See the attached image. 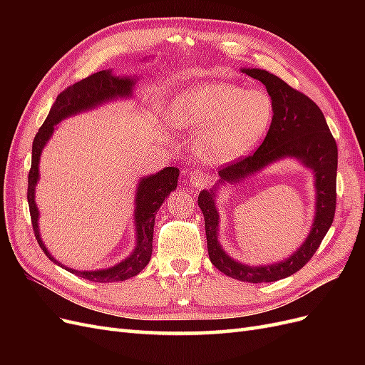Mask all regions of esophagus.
I'll return each mask as SVG.
<instances>
[{"mask_svg":"<svg viewBox=\"0 0 365 365\" xmlns=\"http://www.w3.org/2000/svg\"><path fill=\"white\" fill-rule=\"evenodd\" d=\"M189 182L192 184V187H195V189H201V187H204L210 182V178L205 173H202L200 170H195L189 176Z\"/></svg>","mask_w":365,"mask_h":365,"instance_id":"34e87169","label":"esophagus"}]
</instances>
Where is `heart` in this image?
Wrapping results in <instances>:
<instances>
[{
	"mask_svg": "<svg viewBox=\"0 0 365 365\" xmlns=\"http://www.w3.org/2000/svg\"><path fill=\"white\" fill-rule=\"evenodd\" d=\"M172 123L196 132L195 150L207 164L233 163L267 135L274 103L268 93L231 82L187 88L170 106Z\"/></svg>",
	"mask_w": 365,
	"mask_h": 365,
	"instance_id": "b5f03b06",
	"label": "heart"
}]
</instances>
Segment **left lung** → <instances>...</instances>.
I'll return each instance as SVG.
<instances>
[{
  "mask_svg": "<svg viewBox=\"0 0 365 365\" xmlns=\"http://www.w3.org/2000/svg\"><path fill=\"white\" fill-rule=\"evenodd\" d=\"M262 82L274 103L272 123L254 155L219 170V180L210 190H201L197 205L205 220L208 257L231 279L248 283H269L289 277L311 260L334 222L336 205L338 149L326 118L311 98L295 91L284 81L267 70L240 68ZM294 159L314 175L316 213L304 244L288 258L267 265H248L231 258L218 242L217 196L222 186L252 178L269 165Z\"/></svg>",
  "mask_w": 365,
  "mask_h": 365,
  "instance_id": "obj_1",
  "label": "left lung"
}]
</instances>
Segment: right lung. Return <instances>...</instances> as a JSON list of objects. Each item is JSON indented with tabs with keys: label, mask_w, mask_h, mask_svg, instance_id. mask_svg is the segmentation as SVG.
<instances>
[{
	"label": "right lung",
	"mask_w": 365,
	"mask_h": 365,
	"mask_svg": "<svg viewBox=\"0 0 365 365\" xmlns=\"http://www.w3.org/2000/svg\"><path fill=\"white\" fill-rule=\"evenodd\" d=\"M148 59V58H145ZM140 77L134 76H115L113 70H102L94 73L86 79L77 82L67 88L63 93L58 96L54 101L50 113L39 128L38 134L33 140L31 148V169L29 172V190L27 200L30 207V216L33 230L39 247L46 252V256L56 263L58 267L67 269L77 277L86 279L97 283H113L123 282L134 275L140 274L146 268L152 257V239H153V225H155V215L158 208L163 205L168 197L178 185L180 170L176 168H164L163 170L141 176L137 182L135 197H134V231H135V247L128 257L121 262L113 264V267L93 269V271H79L65 267L63 263L54 259L51 252L43 244L39 230V208L36 204V185L39 182V161L42 150L48 145L54 130L58 129L62 120L82 114L86 111H93L106 103L126 101L134 97L135 86Z\"/></svg>",
	"instance_id": "1"
}]
</instances>
